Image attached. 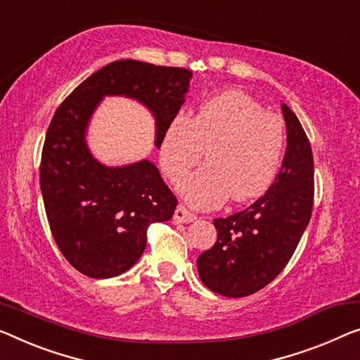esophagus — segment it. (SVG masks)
I'll return each instance as SVG.
<instances>
[{
    "label": "esophagus",
    "mask_w": 360,
    "mask_h": 360,
    "mask_svg": "<svg viewBox=\"0 0 360 360\" xmlns=\"http://www.w3.org/2000/svg\"><path fill=\"white\" fill-rule=\"evenodd\" d=\"M195 218L197 217L194 213H191L186 207H182V205H178V208L174 210V217H173L176 223H192Z\"/></svg>",
    "instance_id": "obj_1"
}]
</instances>
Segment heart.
Masks as SVG:
<instances>
[{"label":"heart","instance_id":"1","mask_svg":"<svg viewBox=\"0 0 360 360\" xmlns=\"http://www.w3.org/2000/svg\"><path fill=\"white\" fill-rule=\"evenodd\" d=\"M284 121L255 98L226 90L198 105L194 117L178 112L160 142V165L173 184L189 174L207 147L208 163L187 178L181 194L189 205L212 208L260 197L280 168Z\"/></svg>","mask_w":360,"mask_h":360}]
</instances>
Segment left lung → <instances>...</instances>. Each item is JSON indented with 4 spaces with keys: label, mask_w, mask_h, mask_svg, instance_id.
I'll return each instance as SVG.
<instances>
[{
    "label": "left lung",
    "mask_w": 360,
    "mask_h": 360,
    "mask_svg": "<svg viewBox=\"0 0 360 360\" xmlns=\"http://www.w3.org/2000/svg\"><path fill=\"white\" fill-rule=\"evenodd\" d=\"M286 153L265 195L250 207L213 221L218 239L197 259L202 283L226 297H244L283 271L310 221L314 158L309 139L288 105Z\"/></svg>",
    "instance_id": "obj_1"
}]
</instances>
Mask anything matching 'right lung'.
I'll return each mask as SVG.
<instances>
[{"label": "right lung", "instance_id": "obj_1", "mask_svg": "<svg viewBox=\"0 0 360 360\" xmlns=\"http://www.w3.org/2000/svg\"><path fill=\"white\" fill-rule=\"evenodd\" d=\"M192 72L136 60L110 63L63 101L41 152L40 189L61 254L90 278L129 270L147 245L148 224L168 221L178 200L150 160L106 166L87 143L95 110L105 96H126L152 112L155 147L189 92Z\"/></svg>", "mask_w": 360, "mask_h": 360}]
</instances>
